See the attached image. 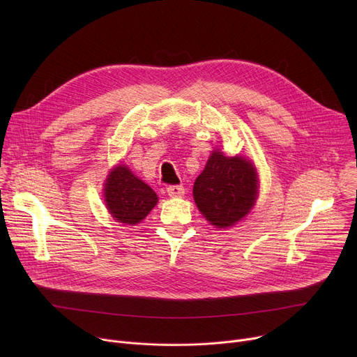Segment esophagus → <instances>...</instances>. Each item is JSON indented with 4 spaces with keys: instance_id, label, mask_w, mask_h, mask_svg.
<instances>
[{
    "instance_id": "34e87169",
    "label": "esophagus",
    "mask_w": 357,
    "mask_h": 357,
    "mask_svg": "<svg viewBox=\"0 0 357 357\" xmlns=\"http://www.w3.org/2000/svg\"><path fill=\"white\" fill-rule=\"evenodd\" d=\"M185 194V188L182 185H171V186H167V195L169 197H174V198H176V197H182Z\"/></svg>"
}]
</instances>
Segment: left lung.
Wrapping results in <instances>:
<instances>
[{"label": "left lung", "instance_id": "1", "mask_svg": "<svg viewBox=\"0 0 357 357\" xmlns=\"http://www.w3.org/2000/svg\"><path fill=\"white\" fill-rule=\"evenodd\" d=\"M257 197V175L250 160L211 153L194 183L198 210L213 226L226 229L248 215Z\"/></svg>", "mask_w": 357, "mask_h": 357}]
</instances>
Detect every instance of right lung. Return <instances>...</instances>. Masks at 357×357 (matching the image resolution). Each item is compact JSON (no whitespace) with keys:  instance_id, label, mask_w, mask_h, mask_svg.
I'll use <instances>...</instances> for the list:
<instances>
[{"instance_id":"right-lung-1","label":"right lung","mask_w":357,"mask_h":357,"mask_svg":"<svg viewBox=\"0 0 357 357\" xmlns=\"http://www.w3.org/2000/svg\"><path fill=\"white\" fill-rule=\"evenodd\" d=\"M104 197L112 217L126 224L140 222L158 202L155 191L123 165L108 175Z\"/></svg>"}]
</instances>
